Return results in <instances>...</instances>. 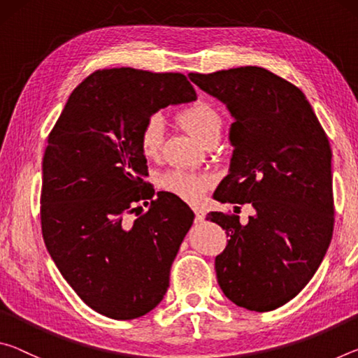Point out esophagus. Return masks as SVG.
Wrapping results in <instances>:
<instances>
[{
    "label": "esophagus",
    "mask_w": 358,
    "mask_h": 358,
    "mask_svg": "<svg viewBox=\"0 0 358 358\" xmlns=\"http://www.w3.org/2000/svg\"><path fill=\"white\" fill-rule=\"evenodd\" d=\"M192 211H194V215H196V222H202L205 217L203 208L199 207V205H192Z\"/></svg>",
    "instance_id": "obj_1"
}]
</instances>
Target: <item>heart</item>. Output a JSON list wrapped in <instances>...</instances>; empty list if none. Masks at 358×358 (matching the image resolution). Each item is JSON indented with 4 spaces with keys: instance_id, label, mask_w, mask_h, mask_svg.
<instances>
[{
    "instance_id": "heart-1",
    "label": "heart",
    "mask_w": 358,
    "mask_h": 358,
    "mask_svg": "<svg viewBox=\"0 0 358 358\" xmlns=\"http://www.w3.org/2000/svg\"><path fill=\"white\" fill-rule=\"evenodd\" d=\"M177 121L181 128L202 143L211 137H220L222 126V118L217 108L203 101L194 102V104L181 108L177 113ZM162 136H164V121L159 115H153L145 121L141 136H138L142 155L155 157L159 153ZM211 183H213V178L210 175L181 171V169L167 171L157 178V185L162 191L171 192L185 201H197Z\"/></svg>"
}]
</instances>
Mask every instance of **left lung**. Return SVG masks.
<instances>
[{"instance_id": "obj_1", "label": "left lung", "mask_w": 358, "mask_h": 358, "mask_svg": "<svg viewBox=\"0 0 358 358\" xmlns=\"http://www.w3.org/2000/svg\"><path fill=\"white\" fill-rule=\"evenodd\" d=\"M189 78L235 118L230 171L215 199L256 210L246 224L237 215L208 213L229 237L215 259L217 282L235 305L276 310L310 282L329 250L335 222L329 137L301 90L264 68Z\"/></svg>"}]
</instances>
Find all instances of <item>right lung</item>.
I'll use <instances>...</instances> for the list:
<instances>
[{"instance_id": "1", "label": "right lung", "mask_w": 358, "mask_h": 358, "mask_svg": "<svg viewBox=\"0 0 358 358\" xmlns=\"http://www.w3.org/2000/svg\"><path fill=\"white\" fill-rule=\"evenodd\" d=\"M196 99L180 72L96 71L48 134L42 237L59 273L96 313L136 319L164 299L194 213L173 194L157 192L142 216L128 220L137 202L153 197L138 136L159 108Z\"/></svg>"}]
</instances>
